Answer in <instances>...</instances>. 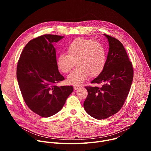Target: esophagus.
Wrapping results in <instances>:
<instances>
[{
    "mask_svg": "<svg viewBox=\"0 0 151 151\" xmlns=\"http://www.w3.org/2000/svg\"><path fill=\"white\" fill-rule=\"evenodd\" d=\"M81 87H80V86H79V85H74L73 86V88H74V90H76L77 89H78L79 88H80Z\"/></svg>",
    "mask_w": 151,
    "mask_h": 151,
    "instance_id": "obj_1",
    "label": "esophagus"
}]
</instances>
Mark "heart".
<instances>
[{"label": "heart", "instance_id": "obj_1", "mask_svg": "<svg viewBox=\"0 0 151 151\" xmlns=\"http://www.w3.org/2000/svg\"><path fill=\"white\" fill-rule=\"evenodd\" d=\"M68 54L61 53L57 59V65L67 73L76 64V68L68 75L67 81L72 84H80L89 76L96 77L104 69L106 52L100 42L93 39L78 37L67 48Z\"/></svg>", "mask_w": 151, "mask_h": 151}]
</instances>
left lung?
I'll return each instance as SVG.
<instances>
[{
    "label": "left lung",
    "instance_id": "obj_1",
    "mask_svg": "<svg viewBox=\"0 0 151 151\" xmlns=\"http://www.w3.org/2000/svg\"><path fill=\"white\" fill-rule=\"evenodd\" d=\"M109 42V52L102 72L91 83L100 87L87 86L88 96L83 103L91 116L103 119L117 113L124 104L133 79V68L122 43L104 34Z\"/></svg>",
    "mask_w": 151,
    "mask_h": 151
}]
</instances>
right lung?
I'll return each instance as SVG.
<instances>
[{
  "label": "right lung",
  "instance_id": "obj_1",
  "mask_svg": "<svg viewBox=\"0 0 151 151\" xmlns=\"http://www.w3.org/2000/svg\"><path fill=\"white\" fill-rule=\"evenodd\" d=\"M64 36L44 35L30 40L21 52L17 66V78L23 99L29 108L42 117L59 112L72 86L56 85L64 80L57 65L52 44Z\"/></svg>",
  "mask_w": 151,
  "mask_h": 151
}]
</instances>
